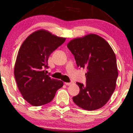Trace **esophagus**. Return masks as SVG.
Returning <instances> with one entry per match:
<instances>
[{"mask_svg":"<svg viewBox=\"0 0 133 133\" xmlns=\"http://www.w3.org/2000/svg\"><path fill=\"white\" fill-rule=\"evenodd\" d=\"M64 84L65 85H66V86H70V85H71V84H73V82H64Z\"/></svg>","mask_w":133,"mask_h":133,"instance_id":"obj_1","label":"esophagus"}]
</instances>
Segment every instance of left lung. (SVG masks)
<instances>
[{
  "mask_svg": "<svg viewBox=\"0 0 133 133\" xmlns=\"http://www.w3.org/2000/svg\"><path fill=\"white\" fill-rule=\"evenodd\" d=\"M68 47L79 68H86V84L76 82L79 94L72 97L76 105L88 111L104 106L116 88L118 76L116 58L109 44L96 34L70 41Z\"/></svg>",
  "mask_w": 133,
  "mask_h": 133,
  "instance_id": "obj_1",
  "label": "left lung"
}]
</instances>
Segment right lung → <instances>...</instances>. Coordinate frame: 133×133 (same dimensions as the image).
<instances>
[{
	"label": "right lung",
	"instance_id": "right-lung-1",
	"mask_svg": "<svg viewBox=\"0 0 133 133\" xmlns=\"http://www.w3.org/2000/svg\"><path fill=\"white\" fill-rule=\"evenodd\" d=\"M65 41V38L39 30L29 36L20 47L14 76L24 99L32 106L50 103L63 86L62 81L52 79L45 70L50 55Z\"/></svg>",
	"mask_w": 133,
	"mask_h": 133
}]
</instances>
